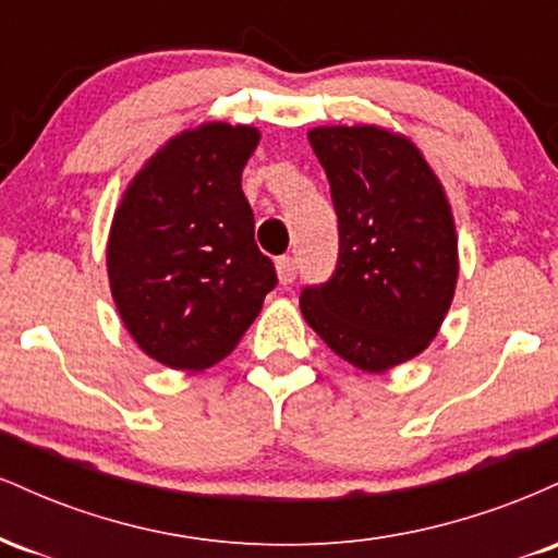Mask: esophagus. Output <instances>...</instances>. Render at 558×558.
<instances>
[{"label": "esophagus", "mask_w": 558, "mask_h": 558, "mask_svg": "<svg viewBox=\"0 0 558 558\" xmlns=\"http://www.w3.org/2000/svg\"><path fill=\"white\" fill-rule=\"evenodd\" d=\"M275 267H278V278H280V283H283V286L296 280L299 267H296V259H293V257H278Z\"/></svg>", "instance_id": "esophagus-1"}]
</instances>
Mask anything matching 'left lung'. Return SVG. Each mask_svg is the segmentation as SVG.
Returning a JSON list of instances; mask_svg holds the SVG:
<instances>
[{"label": "left lung", "instance_id": "1", "mask_svg": "<svg viewBox=\"0 0 558 558\" xmlns=\"http://www.w3.org/2000/svg\"><path fill=\"white\" fill-rule=\"evenodd\" d=\"M338 215V262L301 291V315L367 373L422 354L457 288V230L438 178L412 141L375 125L310 131Z\"/></svg>", "mask_w": 558, "mask_h": 558}]
</instances>
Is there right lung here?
<instances>
[{
  "instance_id": "1",
  "label": "right lung",
  "mask_w": 558,
  "mask_h": 558,
  "mask_svg": "<svg viewBox=\"0 0 558 558\" xmlns=\"http://www.w3.org/2000/svg\"><path fill=\"white\" fill-rule=\"evenodd\" d=\"M257 144L248 125L185 131L133 178L114 213L112 299L133 341L172 369H204L230 354L278 286L241 191Z\"/></svg>"
}]
</instances>
